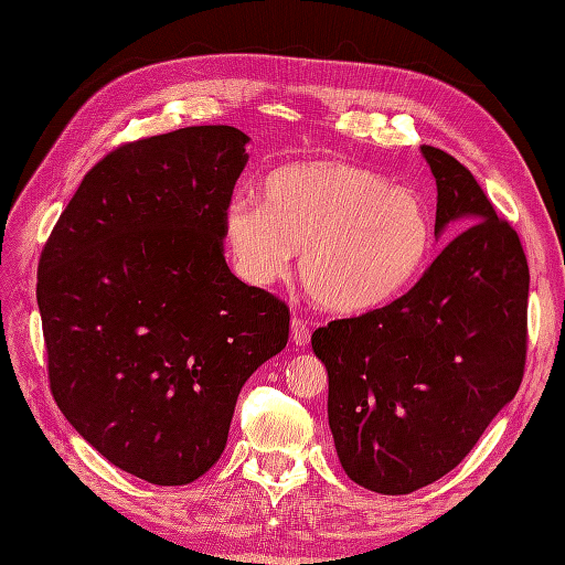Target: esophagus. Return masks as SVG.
Listing matches in <instances>:
<instances>
[{
	"instance_id": "1",
	"label": "esophagus",
	"mask_w": 565,
	"mask_h": 565,
	"mask_svg": "<svg viewBox=\"0 0 565 565\" xmlns=\"http://www.w3.org/2000/svg\"><path fill=\"white\" fill-rule=\"evenodd\" d=\"M291 341L300 345V349H306L310 341V327L306 320H300V317H294L291 320Z\"/></svg>"
}]
</instances>
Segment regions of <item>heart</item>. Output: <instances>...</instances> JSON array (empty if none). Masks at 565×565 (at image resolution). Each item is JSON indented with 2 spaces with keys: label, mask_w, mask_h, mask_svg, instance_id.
Here are the masks:
<instances>
[{
  "label": "heart",
  "mask_w": 565,
  "mask_h": 565,
  "mask_svg": "<svg viewBox=\"0 0 565 565\" xmlns=\"http://www.w3.org/2000/svg\"><path fill=\"white\" fill-rule=\"evenodd\" d=\"M224 241L248 284L277 279L300 250V281L317 306L367 315L423 279L437 231L411 188L343 159H302L267 173L263 205L231 202Z\"/></svg>",
  "instance_id": "1"
}]
</instances>
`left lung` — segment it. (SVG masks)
Segmentation results:
<instances>
[{
	"label": "left lung",
	"mask_w": 565,
	"mask_h": 565,
	"mask_svg": "<svg viewBox=\"0 0 565 565\" xmlns=\"http://www.w3.org/2000/svg\"><path fill=\"white\" fill-rule=\"evenodd\" d=\"M423 154L437 179L434 231L466 228L392 306L312 334L341 468L392 497L470 454L515 396L527 353L530 269L515 228L456 157L431 145Z\"/></svg>",
	"instance_id": "left-lung-1"
}]
</instances>
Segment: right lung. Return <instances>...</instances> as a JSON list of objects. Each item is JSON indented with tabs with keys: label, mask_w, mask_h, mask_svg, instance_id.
Returning a JSON list of instances; mask_svg holds the SVG:
<instances>
[{
	"label": "right lung",
	"mask_w": 565,
	"mask_h": 565,
	"mask_svg": "<svg viewBox=\"0 0 565 565\" xmlns=\"http://www.w3.org/2000/svg\"><path fill=\"white\" fill-rule=\"evenodd\" d=\"M248 140L188 126L119 145L85 173L40 255L56 406L150 484H188L220 460L241 386L288 341L286 302L224 259Z\"/></svg>",
	"instance_id": "right-lung-1"
}]
</instances>
